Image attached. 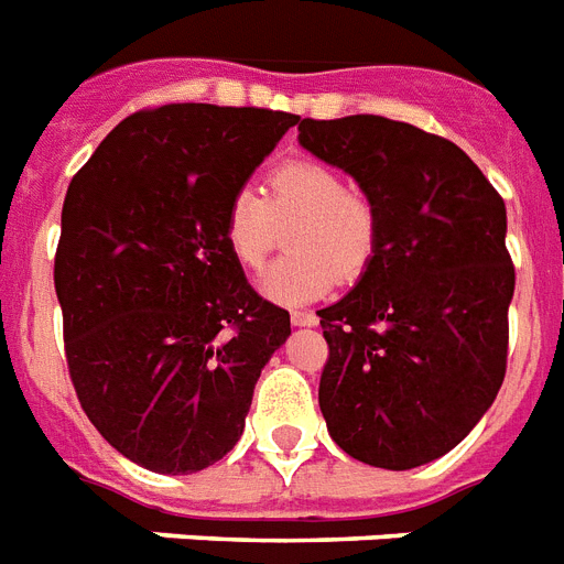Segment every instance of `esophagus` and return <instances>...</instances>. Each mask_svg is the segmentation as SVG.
Here are the masks:
<instances>
[{
  "instance_id": "1",
  "label": "esophagus",
  "mask_w": 564,
  "mask_h": 564,
  "mask_svg": "<svg viewBox=\"0 0 564 564\" xmlns=\"http://www.w3.org/2000/svg\"><path fill=\"white\" fill-rule=\"evenodd\" d=\"M291 323L296 325V328H311V325L319 323V316H316L314 311H293Z\"/></svg>"
}]
</instances>
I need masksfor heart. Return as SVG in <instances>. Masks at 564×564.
<instances>
[{
	"mask_svg": "<svg viewBox=\"0 0 564 564\" xmlns=\"http://www.w3.org/2000/svg\"><path fill=\"white\" fill-rule=\"evenodd\" d=\"M296 221L293 256L259 276V291L279 305H305L332 291L337 276L355 279L377 248V209L348 189L343 172L323 161H285L268 178V198L241 187L225 209V241L232 259L256 271L276 250L279 227Z\"/></svg>",
	"mask_w": 564,
	"mask_h": 564,
	"instance_id": "1",
	"label": "heart"
}]
</instances>
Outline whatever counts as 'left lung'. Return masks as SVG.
Wrapping results in <instances>:
<instances>
[{
	"label": "left lung",
	"instance_id": "1",
	"mask_svg": "<svg viewBox=\"0 0 564 564\" xmlns=\"http://www.w3.org/2000/svg\"><path fill=\"white\" fill-rule=\"evenodd\" d=\"M300 147L377 209L357 285L319 311V409L334 444L412 469L467 438L499 394L516 271L507 209L464 149L377 115L300 123Z\"/></svg>",
	"mask_w": 564,
	"mask_h": 564
}]
</instances>
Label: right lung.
Masks as SVG:
<instances>
[{"label":"right lung","instance_id":"1","mask_svg":"<svg viewBox=\"0 0 564 564\" xmlns=\"http://www.w3.org/2000/svg\"><path fill=\"white\" fill-rule=\"evenodd\" d=\"M296 115L172 104L120 120L68 184L54 288L83 412L120 455L189 476L230 453L291 316L225 241L230 195Z\"/></svg>","mask_w":564,"mask_h":564}]
</instances>
